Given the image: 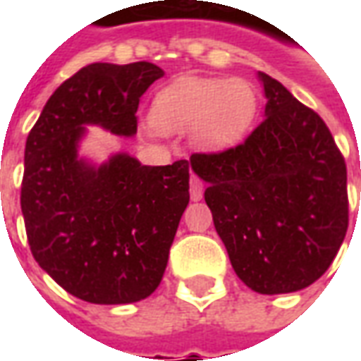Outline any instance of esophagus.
I'll list each match as a JSON object with an SVG mask.
<instances>
[{"mask_svg":"<svg viewBox=\"0 0 361 361\" xmlns=\"http://www.w3.org/2000/svg\"><path fill=\"white\" fill-rule=\"evenodd\" d=\"M189 193H191V201H201L203 199V183L199 178H191V183H189Z\"/></svg>","mask_w":361,"mask_h":361,"instance_id":"1","label":"esophagus"}]
</instances>
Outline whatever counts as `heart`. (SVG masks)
Here are the masks:
<instances>
[{
	"label": "heart",
	"instance_id": "obj_1",
	"mask_svg": "<svg viewBox=\"0 0 361 361\" xmlns=\"http://www.w3.org/2000/svg\"><path fill=\"white\" fill-rule=\"evenodd\" d=\"M259 114V96L242 79L185 77L158 90L150 118L164 133H188L204 152L234 149L247 137Z\"/></svg>",
	"mask_w": 361,
	"mask_h": 361
}]
</instances>
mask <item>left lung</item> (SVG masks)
<instances>
[{
	"label": "left lung",
	"instance_id": "8db88e82",
	"mask_svg": "<svg viewBox=\"0 0 361 361\" xmlns=\"http://www.w3.org/2000/svg\"><path fill=\"white\" fill-rule=\"evenodd\" d=\"M263 123L219 154H193L204 201L243 284L290 294L321 279L348 230L346 164L325 121L269 75Z\"/></svg>",
	"mask_w": 361,
	"mask_h": 361
}]
</instances>
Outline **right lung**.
Instances as JSON below:
<instances>
[{
	"label": "right lung",
	"mask_w": 361,
	"mask_h": 361,
	"mask_svg": "<svg viewBox=\"0 0 361 361\" xmlns=\"http://www.w3.org/2000/svg\"><path fill=\"white\" fill-rule=\"evenodd\" d=\"M164 71L149 61L90 63L61 82L25 147L20 211L36 263L66 292L100 305L149 298L189 203V162L145 166L129 152L96 162L81 142L96 126L137 133L141 96Z\"/></svg>",
	"instance_id": "right-lung-1"
}]
</instances>
